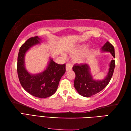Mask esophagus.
<instances>
[{
    "label": "esophagus",
    "instance_id": "1",
    "mask_svg": "<svg viewBox=\"0 0 131 131\" xmlns=\"http://www.w3.org/2000/svg\"><path fill=\"white\" fill-rule=\"evenodd\" d=\"M72 69V65L71 63H67L66 64V71H70Z\"/></svg>",
    "mask_w": 131,
    "mask_h": 131
}]
</instances>
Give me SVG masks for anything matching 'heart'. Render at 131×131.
<instances>
[{
    "label": "heart",
    "mask_w": 131,
    "mask_h": 131,
    "mask_svg": "<svg viewBox=\"0 0 131 131\" xmlns=\"http://www.w3.org/2000/svg\"><path fill=\"white\" fill-rule=\"evenodd\" d=\"M86 47L87 46L85 45H79L69 51L71 54L75 55L73 57L74 62L78 63H83L91 56L93 52V49L92 48H87L85 49Z\"/></svg>",
    "instance_id": "b5f03b06"
}]
</instances>
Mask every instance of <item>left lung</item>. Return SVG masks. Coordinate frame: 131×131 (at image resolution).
I'll return each mask as SVG.
<instances>
[{
  "label": "left lung",
  "instance_id": "8db88e82",
  "mask_svg": "<svg viewBox=\"0 0 131 131\" xmlns=\"http://www.w3.org/2000/svg\"><path fill=\"white\" fill-rule=\"evenodd\" d=\"M103 52H110L113 58H115L114 47L109 41L104 44L102 48ZM115 60L112 59L110 64V68L107 75L103 80H94L90 72V66L87 64H74L73 70L75 74L74 85L78 93L85 97H91L106 87L109 83L113 75Z\"/></svg>",
  "mask_w": 131,
  "mask_h": 131
}]
</instances>
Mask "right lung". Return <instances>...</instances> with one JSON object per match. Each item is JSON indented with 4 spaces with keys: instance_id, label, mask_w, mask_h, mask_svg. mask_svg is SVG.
I'll return each mask as SVG.
<instances>
[{
    "instance_id": "1",
    "label": "right lung",
    "mask_w": 131,
    "mask_h": 131,
    "mask_svg": "<svg viewBox=\"0 0 131 131\" xmlns=\"http://www.w3.org/2000/svg\"><path fill=\"white\" fill-rule=\"evenodd\" d=\"M38 36L31 37L22 45L18 56L17 72L22 87L28 93L40 98L55 93L60 78L66 72V64H58L50 58L47 68L38 74H31L25 67V55L31 47L40 43Z\"/></svg>"
}]
</instances>
